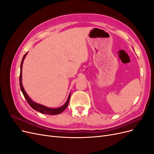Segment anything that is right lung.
I'll return each instance as SVG.
<instances>
[{"label": "right lung", "mask_w": 154, "mask_h": 154, "mask_svg": "<svg viewBox=\"0 0 154 154\" xmlns=\"http://www.w3.org/2000/svg\"><path fill=\"white\" fill-rule=\"evenodd\" d=\"M27 53H26L24 57L22 58V62H21V65H20V90L22 92L23 95H24V97L26 98V100H27V103H29V105L31 106V108L33 109L34 110L40 112V113L42 114H48V115H57V114H60V113H62V112L67 108V106H68L69 104V101L70 100V96H71V93H70L69 97L67 98V101L63 105H62V106L58 107V108H50V107H48L45 105H41L39 103H37L36 102H35L34 101H32L30 97H29V96L27 94V93L26 92L24 87L22 85V65H23V62H24V60L26 58V56L27 55Z\"/></svg>", "instance_id": "right-lung-1"}]
</instances>
